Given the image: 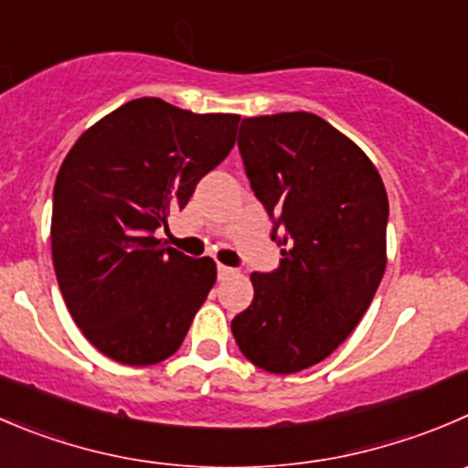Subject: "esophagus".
<instances>
[{"label":"esophagus","instance_id":"esophagus-1","mask_svg":"<svg viewBox=\"0 0 468 468\" xmlns=\"http://www.w3.org/2000/svg\"><path fill=\"white\" fill-rule=\"evenodd\" d=\"M238 271L233 270V267H226V265H217V276L219 279H229V276H235Z\"/></svg>","mask_w":468,"mask_h":468}]
</instances>
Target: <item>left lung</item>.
Listing matches in <instances>:
<instances>
[{
	"instance_id": "1",
	"label": "left lung",
	"mask_w": 468,
	"mask_h": 468,
	"mask_svg": "<svg viewBox=\"0 0 468 468\" xmlns=\"http://www.w3.org/2000/svg\"><path fill=\"white\" fill-rule=\"evenodd\" d=\"M238 148L281 249L253 271V302L233 317L235 343L274 375L320 364L368 311L387 270L388 198L373 162L308 112L244 119Z\"/></svg>"
}]
</instances>
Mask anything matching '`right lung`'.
Returning a JSON list of instances; mask_svg holds the SVG:
<instances>
[{
	"mask_svg": "<svg viewBox=\"0 0 468 468\" xmlns=\"http://www.w3.org/2000/svg\"><path fill=\"white\" fill-rule=\"evenodd\" d=\"M238 123V113L130 100L63 160L52 201L54 271L75 324L109 359L153 366L183 345L217 267L165 247L155 230L226 160Z\"/></svg>",
	"mask_w": 468,
	"mask_h": 468,
	"instance_id": "add662e5",
	"label": "right lung"
}]
</instances>
